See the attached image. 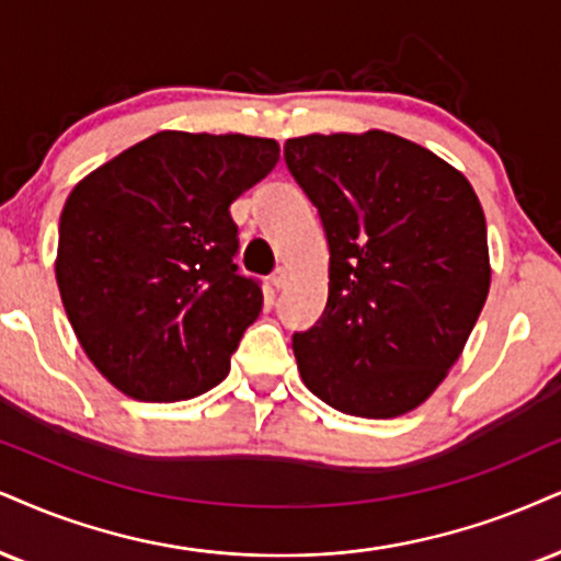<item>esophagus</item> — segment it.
<instances>
[{
	"label": "esophagus",
	"instance_id": "34e87169",
	"mask_svg": "<svg viewBox=\"0 0 561 561\" xmlns=\"http://www.w3.org/2000/svg\"><path fill=\"white\" fill-rule=\"evenodd\" d=\"M270 280H273V286L278 288V291H283V288L288 286V270H286V267H278V270H275L273 278H270Z\"/></svg>",
	"mask_w": 561,
	"mask_h": 561
}]
</instances>
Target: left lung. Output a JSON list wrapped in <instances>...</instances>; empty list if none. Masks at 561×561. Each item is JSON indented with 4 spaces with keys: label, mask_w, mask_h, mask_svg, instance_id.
Instances as JSON below:
<instances>
[{
    "label": "left lung",
    "mask_w": 561,
    "mask_h": 561,
    "mask_svg": "<svg viewBox=\"0 0 561 561\" xmlns=\"http://www.w3.org/2000/svg\"><path fill=\"white\" fill-rule=\"evenodd\" d=\"M283 158L330 249L324 312L294 333L304 385L351 416L413 411L458 362L489 294L486 218L473 186L379 129L294 137Z\"/></svg>",
    "instance_id": "8db88e82"
}]
</instances>
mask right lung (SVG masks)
<instances>
[{"mask_svg":"<svg viewBox=\"0 0 561 561\" xmlns=\"http://www.w3.org/2000/svg\"><path fill=\"white\" fill-rule=\"evenodd\" d=\"M278 142L158 133L82 179L59 218L57 283L95 369L137 400L224 382L262 309L233 262L231 203L278 163Z\"/></svg>","mask_w":561,"mask_h":561,"instance_id":"right-lung-1","label":"right lung"}]
</instances>
